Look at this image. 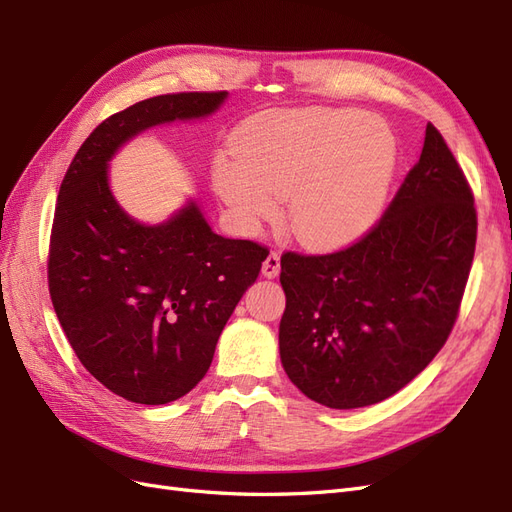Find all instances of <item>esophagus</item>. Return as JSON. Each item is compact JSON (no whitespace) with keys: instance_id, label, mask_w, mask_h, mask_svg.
I'll list each match as a JSON object with an SVG mask.
<instances>
[{"instance_id":"esophagus-1","label":"esophagus","mask_w":512,"mask_h":512,"mask_svg":"<svg viewBox=\"0 0 512 512\" xmlns=\"http://www.w3.org/2000/svg\"><path fill=\"white\" fill-rule=\"evenodd\" d=\"M277 273H280V254L271 252L265 258V262H262V275H265V277H275Z\"/></svg>"}]
</instances>
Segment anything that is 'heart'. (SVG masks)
<instances>
[{
	"instance_id": "heart-1",
	"label": "heart",
	"mask_w": 512,
	"mask_h": 512,
	"mask_svg": "<svg viewBox=\"0 0 512 512\" xmlns=\"http://www.w3.org/2000/svg\"><path fill=\"white\" fill-rule=\"evenodd\" d=\"M239 160L215 164V190L254 226L290 200L292 235L316 250L346 245L378 218L395 173L397 143L382 121L348 108L275 113L247 126Z\"/></svg>"
}]
</instances>
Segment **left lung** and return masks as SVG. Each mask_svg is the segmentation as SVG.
I'll return each mask as SVG.
<instances>
[{
    "label": "left lung",
    "instance_id": "obj_1",
    "mask_svg": "<svg viewBox=\"0 0 512 512\" xmlns=\"http://www.w3.org/2000/svg\"><path fill=\"white\" fill-rule=\"evenodd\" d=\"M470 183L433 123L391 205L329 254H282L280 356L318 404L363 408L395 395L451 335L476 247Z\"/></svg>",
    "mask_w": 512,
    "mask_h": 512
}]
</instances>
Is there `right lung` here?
Listing matches in <instances>:
<instances>
[{"instance_id": "right-lung-1", "label": "right lung", "mask_w": 512, "mask_h": 512, "mask_svg": "<svg viewBox=\"0 0 512 512\" xmlns=\"http://www.w3.org/2000/svg\"><path fill=\"white\" fill-rule=\"evenodd\" d=\"M224 98L179 91L123 108L85 138L61 181L46 260L55 314L89 374L134 404H168L205 378L269 250L215 235L194 203L166 224H138L108 190L106 162L134 134L205 117Z\"/></svg>"}]
</instances>
